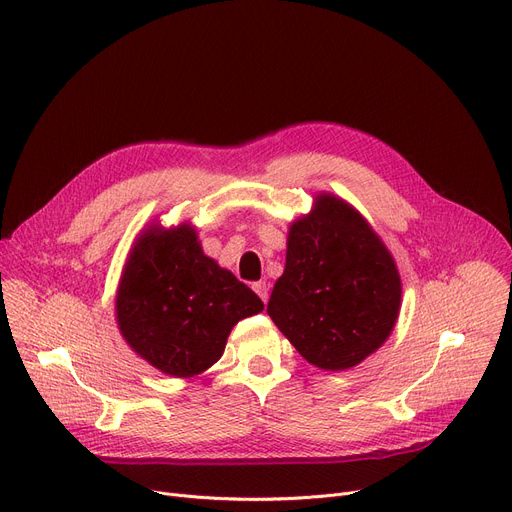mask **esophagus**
<instances>
[{
	"label": "esophagus",
	"mask_w": 512,
	"mask_h": 512,
	"mask_svg": "<svg viewBox=\"0 0 512 512\" xmlns=\"http://www.w3.org/2000/svg\"><path fill=\"white\" fill-rule=\"evenodd\" d=\"M253 290L257 292V296H259L263 302H267V298H269V286H267L265 282H255V284H253Z\"/></svg>",
	"instance_id": "1"
}]
</instances>
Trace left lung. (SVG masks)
Here are the masks:
<instances>
[{"mask_svg": "<svg viewBox=\"0 0 512 512\" xmlns=\"http://www.w3.org/2000/svg\"><path fill=\"white\" fill-rule=\"evenodd\" d=\"M401 309L391 251L342 197L317 193L288 228L286 267L267 315L298 354L323 370H348L377 352Z\"/></svg>", "mask_w": 512, "mask_h": 512, "instance_id": "1", "label": "left lung"}]
</instances>
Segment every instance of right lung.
Listing matches in <instances>:
<instances>
[{"label":"right lung","instance_id":"right-lung-1","mask_svg":"<svg viewBox=\"0 0 512 512\" xmlns=\"http://www.w3.org/2000/svg\"><path fill=\"white\" fill-rule=\"evenodd\" d=\"M261 311V298L203 253L189 222L146 226L129 249L115 296L127 346L177 379L216 364L232 327Z\"/></svg>","mask_w":512,"mask_h":512}]
</instances>
